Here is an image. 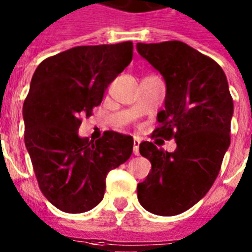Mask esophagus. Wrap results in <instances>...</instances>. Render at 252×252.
<instances>
[{"mask_svg": "<svg viewBox=\"0 0 252 252\" xmlns=\"http://www.w3.org/2000/svg\"><path fill=\"white\" fill-rule=\"evenodd\" d=\"M139 144H140V139L134 138V148H132V151H134L135 156H139Z\"/></svg>", "mask_w": 252, "mask_h": 252, "instance_id": "esophagus-1", "label": "esophagus"}]
</instances>
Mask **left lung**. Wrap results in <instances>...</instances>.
Here are the masks:
<instances>
[{"label": "left lung", "mask_w": 252, "mask_h": 252, "mask_svg": "<svg viewBox=\"0 0 252 252\" xmlns=\"http://www.w3.org/2000/svg\"><path fill=\"white\" fill-rule=\"evenodd\" d=\"M136 49L166 84L156 134L177 143L174 152L140 143L152 168L138 185V200L148 212L174 216L196 204L217 178L230 146L233 98L220 65L190 45L174 40L138 43Z\"/></svg>", "instance_id": "left-lung-1"}]
</instances>
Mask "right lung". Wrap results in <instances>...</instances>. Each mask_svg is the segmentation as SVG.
Listing matches in <instances>:
<instances>
[{"instance_id": "1", "label": "right lung", "mask_w": 252, "mask_h": 252, "mask_svg": "<svg viewBox=\"0 0 252 252\" xmlns=\"http://www.w3.org/2000/svg\"><path fill=\"white\" fill-rule=\"evenodd\" d=\"M132 60V43L75 46L44 60L23 104L24 143L41 192L67 213L101 202L106 174L132 154L131 136L108 131L96 142L80 138L90 117L118 74Z\"/></svg>"}]
</instances>
